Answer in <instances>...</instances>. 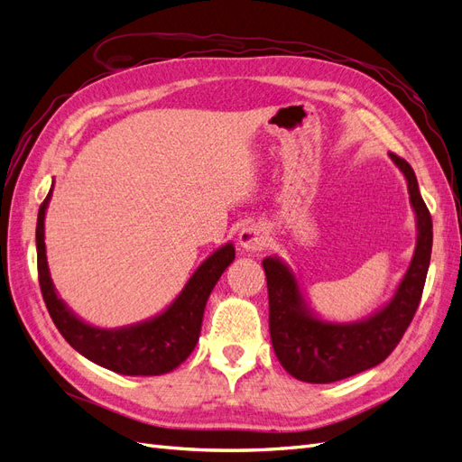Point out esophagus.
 I'll return each mask as SVG.
<instances>
[{"label":"esophagus","mask_w":462,"mask_h":462,"mask_svg":"<svg viewBox=\"0 0 462 462\" xmlns=\"http://www.w3.org/2000/svg\"><path fill=\"white\" fill-rule=\"evenodd\" d=\"M268 243V235H265L263 227L258 223H246V226L239 231V245L246 253H256L262 250Z\"/></svg>","instance_id":"1"}]
</instances>
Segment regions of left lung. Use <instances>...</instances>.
Wrapping results in <instances>:
<instances>
[{
  "label": "left lung",
  "mask_w": 462,
  "mask_h": 462,
  "mask_svg": "<svg viewBox=\"0 0 462 462\" xmlns=\"http://www.w3.org/2000/svg\"><path fill=\"white\" fill-rule=\"evenodd\" d=\"M389 158L407 180L416 246L393 297L374 314L355 321L321 318L306 300L299 277L287 262L279 256L262 260L268 279L273 351L282 366L300 382L331 383L377 366L397 346L420 302L431 256V217L412 167L395 153Z\"/></svg>",
  "instance_id": "8db88e82"
}]
</instances>
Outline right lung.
<instances>
[{"instance_id":"right-lung-1","label":"right lung","mask_w":462,"mask_h":462,"mask_svg":"<svg viewBox=\"0 0 462 462\" xmlns=\"http://www.w3.org/2000/svg\"><path fill=\"white\" fill-rule=\"evenodd\" d=\"M51 192L53 185L38 209V279L48 312L65 341L94 365L123 375H162L183 365L199 343L209 292L235 260L233 243L214 250L160 314L123 328H97L69 309L53 285L44 243V221Z\"/></svg>"}]
</instances>
